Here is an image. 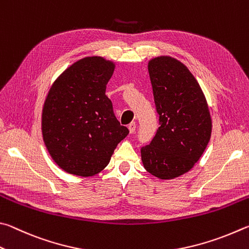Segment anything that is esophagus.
I'll list each match as a JSON object with an SVG mask.
<instances>
[{
  "mask_svg": "<svg viewBox=\"0 0 249 249\" xmlns=\"http://www.w3.org/2000/svg\"><path fill=\"white\" fill-rule=\"evenodd\" d=\"M128 129H129L130 133H134V132H136V129H137V124H136V122H131V124H129V125H128Z\"/></svg>",
  "mask_w": 249,
  "mask_h": 249,
  "instance_id": "esophagus-1",
  "label": "esophagus"
}]
</instances>
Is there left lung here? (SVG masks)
<instances>
[{
    "label": "left lung",
    "instance_id": "1",
    "mask_svg": "<svg viewBox=\"0 0 249 249\" xmlns=\"http://www.w3.org/2000/svg\"><path fill=\"white\" fill-rule=\"evenodd\" d=\"M160 127L149 145L141 149L147 172L173 179L189 172L211 138L212 121L199 83L185 64L162 55L149 61Z\"/></svg>",
    "mask_w": 249,
    "mask_h": 249
}]
</instances>
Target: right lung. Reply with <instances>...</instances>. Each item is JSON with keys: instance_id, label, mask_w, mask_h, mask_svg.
<instances>
[{"instance_id": "right-lung-1", "label": "right lung", "mask_w": 249, "mask_h": 249, "mask_svg": "<svg viewBox=\"0 0 249 249\" xmlns=\"http://www.w3.org/2000/svg\"><path fill=\"white\" fill-rule=\"evenodd\" d=\"M113 70L111 61L87 56L65 70L47 95L43 142L52 160L69 174L87 177L102 172L118 143L128 136L106 96Z\"/></svg>"}]
</instances>
